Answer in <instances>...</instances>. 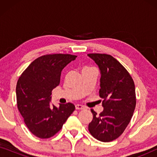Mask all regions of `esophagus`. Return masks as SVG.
Wrapping results in <instances>:
<instances>
[{
	"mask_svg": "<svg viewBox=\"0 0 157 157\" xmlns=\"http://www.w3.org/2000/svg\"><path fill=\"white\" fill-rule=\"evenodd\" d=\"M75 107H76V109H77V110H82V109H84V107L79 104H76Z\"/></svg>",
	"mask_w": 157,
	"mask_h": 157,
	"instance_id": "34e87169",
	"label": "esophagus"
}]
</instances>
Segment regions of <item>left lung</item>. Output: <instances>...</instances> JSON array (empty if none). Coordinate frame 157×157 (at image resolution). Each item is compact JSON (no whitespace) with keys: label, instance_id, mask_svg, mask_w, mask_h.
<instances>
[{"label":"left lung","instance_id":"1","mask_svg":"<svg viewBox=\"0 0 157 157\" xmlns=\"http://www.w3.org/2000/svg\"><path fill=\"white\" fill-rule=\"evenodd\" d=\"M100 70L99 96L104 110L97 114L93 109V119L89 131L94 138L103 142L117 139L129 124L136 107L134 81L126 68L113 56L90 53Z\"/></svg>","mask_w":157,"mask_h":157}]
</instances>
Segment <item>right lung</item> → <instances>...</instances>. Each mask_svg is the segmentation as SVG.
<instances>
[{
	"instance_id": "obj_1",
	"label": "right lung",
	"mask_w": 157,
	"mask_h": 157,
	"mask_svg": "<svg viewBox=\"0 0 157 157\" xmlns=\"http://www.w3.org/2000/svg\"><path fill=\"white\" fill-rule=\"evenodd\" d=\"M76 56L50 54L32 62L19 77L16 85L17 106L25 125L40 139L54 136L75 110L71 103H51V92L60 83L62 70Z\"/></svg>"
}]
</instances>
